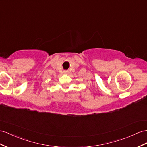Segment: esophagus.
Here are the masks:
<instances>
[{
  "instance_id": "34e87169",
  "label": "esophagus",
  "mask_w": 147,
  "mask_h": 147,
  "mask_svg": "<svg viewBox=\"0 0 147 147\" xmlns=\"http://www.w3.org/2000/svg\"><path fill=\"white\" fill-rule=\"evenodd\" d=\"M63 73H64L65 74H67V73H68V71H65Z\"/></svg>"
}]
</instances>
